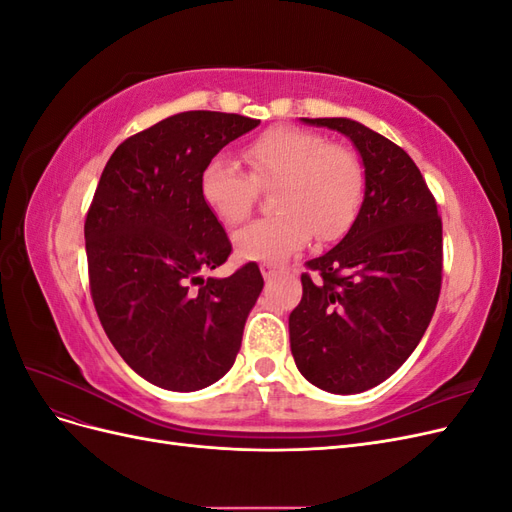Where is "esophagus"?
Returning a JSON list of instances; mask_svg holds the SVG:
<instances>
[{
	"label": "esophagus",
	"mask_w": 512,
	"mask_h": 512,
	"mask_svg": "<svg viewBox=\"0 0 512 512\" xmlns=\"http://www.w3.org/2000/svg\"><path fill=\"white\" fill-rule=\"evenodd\" d=\"M260 271H262V275H265V280H271V277L277 273V267L275 265H262Z\"/></svg>",
	"instance_id": "obj_1"
}]
</instances>
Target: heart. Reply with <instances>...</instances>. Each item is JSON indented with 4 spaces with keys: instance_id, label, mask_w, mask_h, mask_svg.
<instances>
[{
    "instance_id": "b5f03b06",
    "label": "heart",
    "mask_w": 512,
    "mask_h": 512,
    "mask_svg": "<svg viewBox=\"0 0 512 512\" xmlns=\"http://www.w3.org/2000/svg\"><path fill=\"white\" fill-rule=\"evenodd\" d=\"M245 173L222 153L205 162L198 177L200 198L226 226L250 218L260 188H273L271 218L245 226L235 235L245 260L280 262L299 252L312 237H344L361 211L365 173L356 153L329 143L318 132L275 126L243 147Z\"/></svg>"
}]
</instances>
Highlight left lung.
Masks as SVG:
<instances>
[{"label": "left lung", "instance_id": "left-lung-1", "mask_svg": "<svg viewBox=\"0 0 512 512\" xmlns=\"http://www.w3.org/2000/svg\"><path fill=\"white\" fill-rule=\"evenodd\" d=\"M342 132L365 166V198L348 235L307 262L290 314V350L305 380L363 393L406 363L436 312L442 220L408 153L359 121L303 119Z\"/></svg>", "mask_w": 512, "mask_h": 512}]
</instances>
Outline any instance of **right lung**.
<instances>
[{
    "instance_id": "obj_1",
    "label": "right lung",
    "mask_w": 512,
    "mask_h": 512,
    "mask_svg": "<svg viewBox=\"0 0 512 512\" xmlns=\"http://www.w3.org/2000/svg\"><path fill=\"white\" fill-rule=\"evenodd\" d=\"M260 119L188 111L123 141L85 220L89 290L104 333L138 376L168 391L218 382L262 290L258 265L203 277L232 245L200 198L205 162Z\"/></svg>"
}]
</instances>
